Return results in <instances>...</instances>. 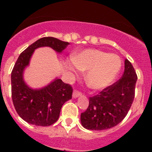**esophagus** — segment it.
<instances>
[{"label":"esophagus","instance_id":"esophagus-1","mask_svg":"<svg viewBox=\"0 0 152 152\" xmlns=\"http://www.w3.org/2000/svg\"><path fill=\"white\" fill-rule=\"evenodd\" d=\"M82 96V93H79V92H77L76 91V90H74L73 93V99H76V98L79 97V96Z\"/></svg>","mask_w":152,"mask_h":152}]
</instances>
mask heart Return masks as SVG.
I'll use <instances>...</instances> for the list:
<instances>
[{"label": "heart", "mask_w": 152, "mask_h": 152, "mask_svg": "<svg viewBox=\"0 0 152 152\" xmlns=\"http://www.w3.org/2000/svg\"><path fill=\"white\" fill-rule=\"evenodd\" d=\"M121 66V59L118 55L98 49H86L67 63V68L72 73H77L79 70L87 71L86 81L95 90H103L111 85Z\"/></svg>", "instance_id": "obj_1"}]
</instances>
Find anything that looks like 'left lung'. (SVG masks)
<instances>
[{
    "label": "left lung",
    "mask_w": 152,
    "mask_h": 152,
    "mask_svg": "<svg viewBox=\"0 0 152 152\" xmlns=\"http://www.w3.org/2000/svg\"><path fill=\"white\" fill-rule=\"evenodd\" d=\"M137 79L131 62L125 59L123 76L99 95L90 98L87 110L81 114L83 127L101 131L121 123L132 104Z\"/></svg>",
    "instance_id": "1"
}]
</instances>
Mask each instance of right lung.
<instances>
[{
	"mask_svg": "<svg viewBox=\"0 0 152 152\" xmlns=\"http://www.w3.org/2000/svg\"><path fill=\"white\" fill-rule=\"evenodd\" d=\"M69 42L48 37L37 40L20 53L12 74V97L20 117L30 124L48 126L58 120L62 105L72 98L73 89L60 79H53L45 87L34 89L23 78L24 70L29 65L36 49L50 47L61 53Z\"/></svg>",
	"mask_w": 152,
	"mask_h": 152,
	"instance_id": "obj_1",
	"label": "right lung"
}]
</instances>
